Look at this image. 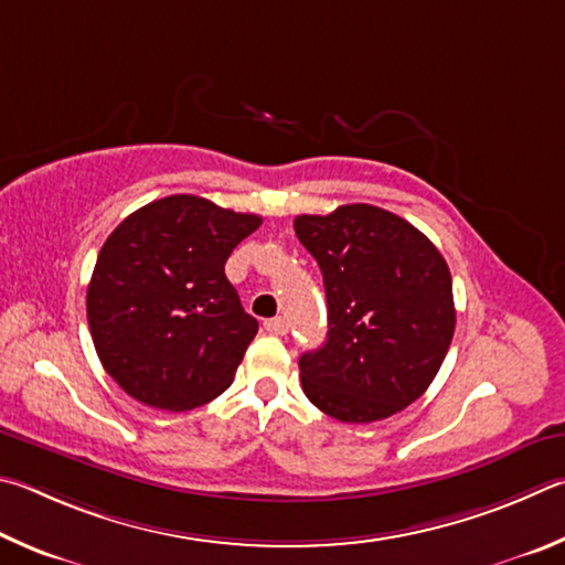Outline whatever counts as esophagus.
Here are the masks:
<instances>
[{
  "label": "esophagus",
  "instance_id": "1",
  "mask_svg": "<svg viewBox=\"0 0 565 565\" xmlns=\"http://www.w3.org/2000/svg\"><path fill=\"white\" fill-rule=\"evenodd\" d=\"M265 330L270 334H285V332H288V320H285V318L265 320Z\"/></svg>",
  "mask_w": 565,
  "mask_h": 565
}]
</instances>
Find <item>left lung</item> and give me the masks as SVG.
I'll return each mask as SVG.
<instances>
[{
    "mask_svg": "<svg viewBox=\"0 0 565 565\" xmlns=\"http://www.w3.org/2000/svg\"><path fill=\"white\" fill-rule=\"evenodd\" d=\"M295 233L322 270L330 328L328 342L300 358L302 392L348 424L409 407L454 338L447 260L412 223L367 203L298 215Z\"/></svg>",
    "mask_w": 565,
    "mask_h": 565,
    "instance_id": "left-lung-1",
    "label": "left lung"
}]
</instances>
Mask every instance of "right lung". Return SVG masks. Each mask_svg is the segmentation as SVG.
<instances>
[{
	"label": "right lung",
	"instance_id": "right-lung-1",
	"mask_svg": "<svg viewBox=\"0 0 565 565\" xmlns=\"http://www.w3.org/2000/svg\"><path fill=\"white\" fill-rule=\"evenodd\" d=\"M260 223L178 193L138 207L106 237L86 318L98 360L126 394L185 412L231 387L257 320L227 282L225 260Z\"/></svg>",
	"mask_w": 565,
	"mask_h": 565
}]
</instances>
